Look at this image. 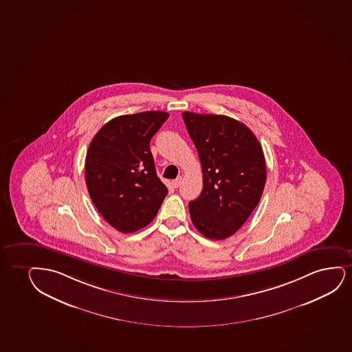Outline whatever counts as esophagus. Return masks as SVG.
Instances as JSON below:
<instances>
[{"label":"esophagus","mask_w":352,"mask_h":352,"mask_svg":"<svg viewBox=\"0 0 352 352\" xmlns=\"http://www.w3.org/2000/svg\"><path fill=\"white\" fill-rule=\"evenodd\" d=\"M182 176H178L176 179H174L173 182H171V184H173V187L174 188H178L179 187V184H181V182H182Z\"/></svg>","instance_id":"obj_1"}]
</instances>
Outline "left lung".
I'll return each instance as SVG.
<instances>
[{
    "label": "left lung",
    "mask_w": 352,
    "mask_h": 352,
    "mask_svg": "<svg viewBox=\"0 0 352 352\" xmlns=\"http://www.w3.org/2000/svg\"><path fill=\"white\" fill-rule=\"evenodd\" d=\"M183 120L200 158L204 189L189 202L201 234L221 241L233 236L262 197L267 168L251 129L226 116L183 111Z\"/></svg>",
    "instance_id": "8db88e82"
}]
</instances>
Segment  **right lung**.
<instances>
[{
	"label": "right lung",
	"instance_id": "obj_1",
	"mask_svg": "<svg viewBox=\"0 0 352 352\" xmlns=\"http://www.w3.org/2000/svg\"><path fill=\"white\" fill-rule=\"evenodd\" d=\"M168 118L160 111L116 116L90 142L85 168L90 199L121 233L151 223L168 194L150 151V140Z\"/></svg>",
	"mask_w": 352,
	"mask_h": 352
}]
</instances>
